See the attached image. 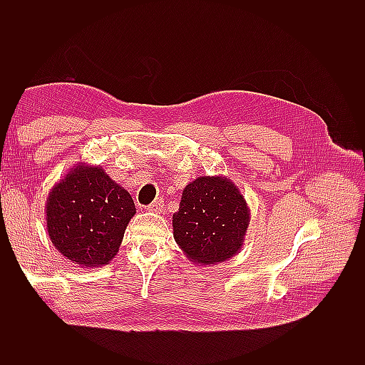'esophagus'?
Segmentation results:
<instances>
[{
	"label": "esophagus",
	"mask_w": 365,
	"mask_h": 365,
	"mask_svg": "<svg viewBox=\"0 0 365 365\" xmlns=\"http://www.w3.org/2000/svg\"><path fill=\"white\" fill-rule=\"evenodd\" d=\"M148 208H149V212L160 213V212H161V208H163V200H155V201H153Z\"/></svg>",
	"instance_id": "34e87169"
}]
</instances>
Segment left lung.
<instances>
[{"label": "left lung", "mask_w": 365, "mask_h": 365, "mask_svg": "<svg viewBox=\"0 0 365 365\" xmlns=\"http://www.w3.org/2000/svg\"><path fill=\"white\" fill-rule=\"evenodd\" d=\"M250 208L227 176H197L182 190L172 217L173 237L190 262L217 264L237 254L250 225Z\"/></svg>", "instance_id": "8db88e82"}]
</instances>
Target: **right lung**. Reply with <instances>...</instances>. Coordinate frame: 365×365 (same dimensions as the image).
<instances>
[{
	"instance_id": "add662e5",
	"label": "right lung",
	"mask_w": 365,
	"mask_h": 365,
	"mask_svg": "<svg viewBox=\"0 0 365 365\" xmlns=\"http://www.w3.org/2000/svg\"><path fill=\"white\" fill-rule=\"evenodd\" d=\"M135 204L101 165L79 163L53 185L46 205L47 231L62 256L82 268L111 262Z\"/></svg>"
}]
</instances>
